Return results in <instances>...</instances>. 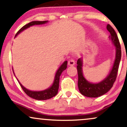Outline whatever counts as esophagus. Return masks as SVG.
I'll return each mask as SVG.
<instances>
[{
  "mask_svg": "<svg viewBox=\"0 0 127 127\" xmlns=\"http://www.w3.org/2000/svg\"><path fill=\"white\" fill-rule=\"evenodd\" d=\"M75 64V62L73 59H70L68 62V64L70 66H72V65H74Z\"/></svg>",
  "mask_w": 127,
  "mask_h": 127,
  "instance_id": "34e87169",
  "label": "esophagus"
}]
</instances>
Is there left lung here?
Returning a JSON list of instances; mask_svg holds the SVG:
<instances>
[{"instance_id":"1","label":"left lung","mask_w":127,"mask_h":127,"mask_svg":"<svg viewBox=\"0 0 127 127\" xmlns=\"http://www.w3.org/2000/svg\"><path fill=\"white\" fill-rule=\"evenodd\" d=\"M107 30L110 32V39L116 48V55L113 67L109 74L104 80L97 84L88 82L83 75L82 59H79L77 61V70L78 74V88L83 95L88 97H98L107 93L113 87L117 77L118 71L121 59V48L118 37L115 30L109 24L107 25Z\"/></svg>"}]
</instances>
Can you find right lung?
<instances>
[{"instance_id": "1", "label": "right lung", "mask_w": 127, "mask_h": 127, "mask_svg": "<svg viewBox=\"0 0 127 127\" xmlns=\"http://www.w3.org/2000/svg\"><path fill=\"white\" fill-rule=\"evenodd\" d=\"M48 22V21H32L30 23H28L26 25L23 26L22 28H21L20 30H18V32H17V34H15V36H17L19 33H21V32H23V30H24L25 29L29 28L30 26H34V25H40V24H45ZM67 62L65 61L62 64V65L60 67L59 69L57 71L56 73H55L54 81L53 84L51 87H49V88L46 89V90H43V91H30V90H27V88H26L25 87H23L21 85V84L18 81L19 84H20V86L21 87L22 89L23 90V91H24V93L27 94V95H29V97H32V98L36 99L37 100H48V99L51 98L52 97H54L58 93V90L59 88V81H60V76L61 74L62 73V72H63L64 70L66 69L67 68ZM14 72V71H13Z\"/></svg>"}]
</instances>
